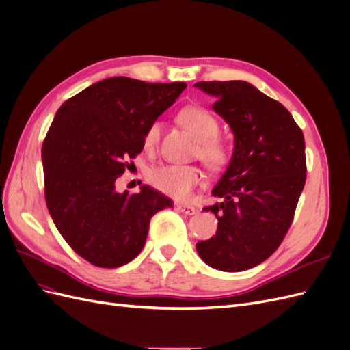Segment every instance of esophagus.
Segmentation results:
<instances>
[{"instance_id":"esophagus-1","label":"esophagus","mask_w":350,"mask_h":350,"mask_svg":"<svg viewBox=\"0 0 350 350\" xmlns=\"http://www.w3.org/2000/svg\"><path fill=\"white\" fill-rule=\"evenodd\" d=\"M178 210L181 211V213L184 215H188V216H193L197 213V208L194 206H189V204H176Z\"/></svg>"}]
</instances>
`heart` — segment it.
Returning <instances> with one entry per match:
<instances>
[{
	"label": "heart",
	"mask_w": 350,
	"mask_h": 350,
	"mask_svg": "<svg viewBox=\"0 0 350 350\" xmlns=\"http://www.w3.org/2000/svg\"><path fill=\"white\" fill-rule=\"evenodd\" d=\"M178 120L197 139L194 156L211 171H220L230 157L229 143L219 134L220 124L216 116L203 107H187L178 113ZM161 137V122L153 121L144 133L143 144L147 150H154ZM150 184L159 191L176 198H191L193 191L203 184L204 175L194 165H165L156 167L149 175Z\"/></svg>",
	"instance_id": "obj_1"
}]
</instances>
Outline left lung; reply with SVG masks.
Returning a JSON list of instances; mask_svg holds the SVG:
<instances>
[{
  "label": "left lung",
  "instance_id": "left-lung-1",
  "mask_svg": "<svg viewBox=\"0 0 350 350\" xmlns=\"http://www.w3.org/2000/svg\"><path fill=\"white\" fill-rule=\"evenodd\" d=\"M213 109L235 134V150L213 189L224 201L204 207L217 217L216 235L197 251L210 267L243 271L279 248L306 181L305 140L291 112L247 81H200Z\"/></svg>",
  "mask_w": 350,
  "mask_h": 350
}]
</instances>
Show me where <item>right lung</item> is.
<instances>
[{
	"mask_svg": "<svg viewBox=\"0 0 350 350\" xmlns=\"http://www.w3.org/2000/svg\"><path fill=\"white\" fill-rule=\"evenodd\" d=\"M185 88L111 77L57 111L42 144L46 206L62 238L93 266L130 262L144 247L150 219L174 206L147 185L120 194L115 184L142 153L147 126Z\"/></svg>",
	"mask_w": 350,
	"mask_h": 350,
	"instance_id": "1",
	"label": "right lung"
}]
</instances>
